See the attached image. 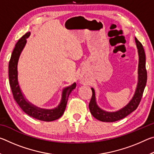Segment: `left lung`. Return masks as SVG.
<instances>
[{
	"mask_svg": "<svg viewBox=\"0 0 154 154\" xmlns=\"http://www.w3.org/2000/svg\"><path fill=\"white\" fill-rule=\"evenodd\" d=\"M135 42L137 44L139 56V82H138L137 88L135 92L133 98L128 105L122 109L121 110L113 113H109L102 110L98 107L96 103L95 100V92L94 90L92 88V96L91 98L90 102L89 103V109L90 113L96 119L102 122H113L118 121L126 118L132 111L136 110L139 106L141 100L143 92H144L145 87L147 83V70L145 67V54L144 49L141 43L138 41L137 38H135Z\"/></svg>",
	"mask_w": 154,
	"mask_h": 154,
	"instance_id": "1",
	"label": "left lung"
}]
</instances>
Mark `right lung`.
Listing matches in <instances>:
<instances>
[{
  "label": "right lung",
  "instance_id": "1",
  "mask_svg": "<svg viewBox=\"0 0 154 154\" xmlns=\"http://www.w3.org/2000/svg\"><path fill=\"white\" fill-rule=\"evenodd\" d=\"M30 32H28L22 36L15 44L14 51L12 52L11 59L9 62V84L11 88L13 96L20 107L28 116L36 119L45 122H51L58 119L63 115L66 109L68 98L71 91L76 87L74 83L71 86L66 88L62 92V96L60 104L54 109H43L36 107L28 103L21 92L17 82V62L20 55L26 43V39L30 36Z\"/></svg>",
  "mask_w": 154,
  "mask_h": 154
}]
</instances>
